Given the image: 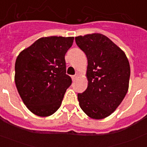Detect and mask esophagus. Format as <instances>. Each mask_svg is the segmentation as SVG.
<instances>
[{
  "instance_id": "34e87169",
  "label": "esophagus",
  "mask_w": 147,
  "mask_h": 147,
  "mask_svg": "<svg viewBox=\"0 0 147 147\" xmlns=\"http://www.w3.org/2000/svg\"><path fill=\"white\" fill-rule=\"evenodd\" d=\"M78 76H79V75H78V74H75L74 76H72V77H71V78H72L73 81H74L75 80H76V79L78 78Z\"/></svg>"
}]
</instances>
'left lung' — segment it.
<instances>
[{
  "label": "left lung",
  "instance_id": "8db88e82",
  "mask_svg": "<svg viewBox=\"0 0 147 147\" xmlns=\"http://www.w3.org/2000/svg\"><path fill=\"white\" fill-rule=\"evenodd\" d=\"M88 59V88L78 93L82 110L93 119H102L116 110L129 88L130 67L125 53L105 35L75 37Z\"/></svg>",
  "mask_w": 147,
  "mask_h": 147
}]
</instances>
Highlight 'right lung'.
Masks as SVG:
<instances>
[{
	"label": "right lung",
	"mask_w": 147,
	"mask_h": 147,
	"mask_svg": "<svg viewBox=\"0 0 147 147\" xmlns=\"http://www.w3.org/2000/svg\"><path fill=\"white\" fill-rule=\"evenodd\" d=\"M74 37H41L19 54L15 82L27 108L40 117L59 108L71 79L66 74L65 55Z\"/></svg>",
	"instance_id": "add662e5"
}]
</instances>
